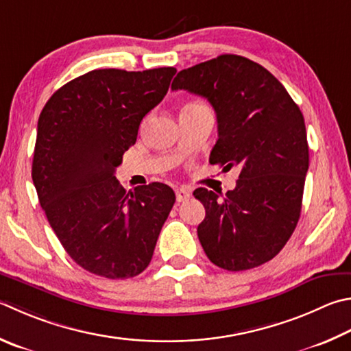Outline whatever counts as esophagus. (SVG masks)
Returning <instances> with one entry per match:
<instances>
[{
	"mask_svg": "<svg viewBox=\"0 0 351 351\" xmlns=\"http://www.w3.org/2000/svg\"><path fill=\"white\" fill-rule=\"evenodd\" d=\"M176 201L178 202H184V201H187L190 196H192V192H190V189H187V187H180V189H176Z\"/></svg>",
	"mask_w": 351,
	"mask_h": 351,
	"instance_id": "1",
	"label": "esophagus"
}]
</instances>
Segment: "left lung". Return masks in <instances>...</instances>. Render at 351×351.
<instances>
[{
  "label": "left lung",
  "mask_w": 351,
  "mask_h": 351,
  "mask_svg": "<svg viewBox=\"0 0 351 351\" xmlns=\"http://www.w3.org/2000/svg\"><path fill=\"white\" fill-rule=\"evenodd\" d=\"M171 88L207 98L218 121L210 162L241 170L224 196L193 192L206 208L197 238L207 258L228 271L273 259L295 232L308 170L298 104L269 70L239 55L184 69Z\"/></svg>",
  "instance_id": "1"
}]
</instances>
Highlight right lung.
<instances>
[{"label":"right lung","mask_w":351,"mask_h":351,"mask_svg":"<svg viewBox=\"0 0 351 351\" xmlns=\"http://www.w3.org/2000/svg\"><path fill=\"white\" fill-rule=\"evenodd\" d=\"M175 73V67L92 70L58 88L38 119L32 162L38 199L69 256L93 275L133 278L154 256L175 192L152 182L127 193L114 169Z\"/></svg>","instance_id":"1"}]
</instances>
